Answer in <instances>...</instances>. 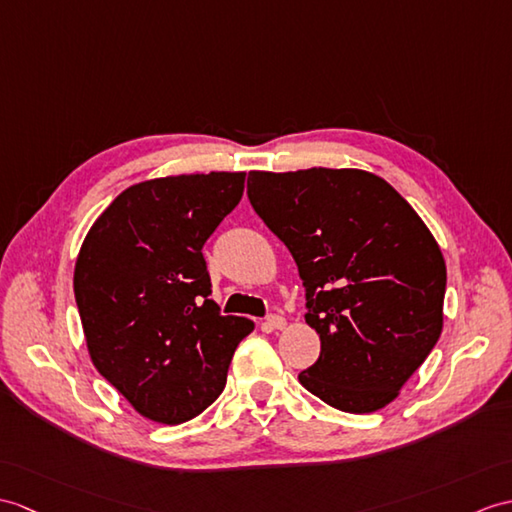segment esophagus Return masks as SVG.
<instances>
[{"label": "esophagus", "mask_w": 512, "mask_h": 512, "mask_svg": "<svg viewBox=\"0 0 512 512\" xmlns=\"http://www.w3.org/2000/svg\"><path fill=\"white\" fill-rule=\"evenodd\" d=\"M283 327H285V318L279 316V314H270L264 320V329L266 331H275V329H283Z\"/></svg>", "instance_id": "obj_1"}]
</instances>
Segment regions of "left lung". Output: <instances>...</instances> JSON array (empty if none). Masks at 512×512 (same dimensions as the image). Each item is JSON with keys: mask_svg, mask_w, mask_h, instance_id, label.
<instances>
[{"mask_svg": "<svg viewBox=\"0 0 512 512\" xmlns=\"http://www.w3.org/2000/svg\"><path fill=\"white\" fill-rule=\"evenodd\" d=\"M248 200L299 266L320 336L299 382L342 412L388 406L443 331L447 268L430 229L364 170L248 172Z\"/></svg>", "mask_w": 512, "mask_h": 512, "instance_id": "obj_1", "label": "left lung"}]
</instances>
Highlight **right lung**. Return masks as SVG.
<instances>
[{
    "mask_svg": "<svg viewBox=\"0 0 512 512\" xmlns=\"http://www.w3.org/2000/svg\"><path fill=\"white\" fill-rule=\"evenodd\" d=\"M244 172L152 178L93 222L74 294L98 373L141 417L178 425L209 408L253 320L209 299L202 246L237 207Z\"/></svg>",
    "mask_w": 512,
    "mask_h": 512,
    "instance_id": "1",
    "label": "right lung"
}]
</instances>
